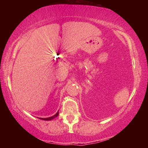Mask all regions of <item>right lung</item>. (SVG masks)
<instances>
[{"mask_svg": "<svg viewBox=\"0 0 148 148\" xmlns=\"http://www.w3.org/2000/svg\"><path fill=\"white\" fill-rule=\"evenodd\" d=\"M58 116H59V111L57 112V114H55L54 116H51V117H47V118H40V117L39 119H42V120H44V121H49V120H51V119H54V118H56V117H57Z\"/></svg>", "mask_w": 148, "mask_h": 148, "instance_id": "obj_1", "label": "right lung"}]
</instances>
